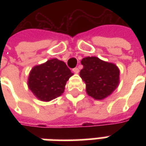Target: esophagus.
<instances>
[{"label":"esophagus","instance_id":"esophagus-1","mask_svg":"<svg viewBox=\"0 0 146 146\" xmlns=\"http://www.w3.org/2000/svg\"><path fill=\"white\" fill-rule=\"evenodd\" d=\"M73 73H79V69L78 68H74V69H73Z\"/></svg>","mask_w":146,"mask_h":146}]
</instances>
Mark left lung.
I'll return each instance as SVG.
<instances>
[{"mask_svg": "<svg viewBox=\"0 0 146 146\" xmlns=\"http://www.w3.org/2000/svg\"><path fill=\"white\" fill-rule=\"evenodd\" d=\"M80 76L86 84L89 96L101 100L110 95L118 87L119 70L115 64L97 57H86L81 60Z\"/></svg>", "mask_w": 146, "mask_h": 146, "instance_id": "left-lung-1", "label": "left lung"}]
</instances>
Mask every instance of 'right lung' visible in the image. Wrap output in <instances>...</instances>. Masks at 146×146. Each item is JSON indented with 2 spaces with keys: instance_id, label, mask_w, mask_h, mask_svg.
Instances as JSON below:
<instances>
[{
  "instance_id": "right-lung-1",
  "label": "right lung",
  "mask_w": 146,
  "mask_h": 146,
  "mask_svg": "<svg viewBox=\"0 0 146 146\" xmlns=\"http://www.w3.org/2000/svg\"><path fill=\"white\" fill-rule=\"evenodd\" d=\"M73 75L64 62L52 58L31 70L28 87L39 100L49 102L63 93L66 81Z\"/></svg>"
}]
</instances>
